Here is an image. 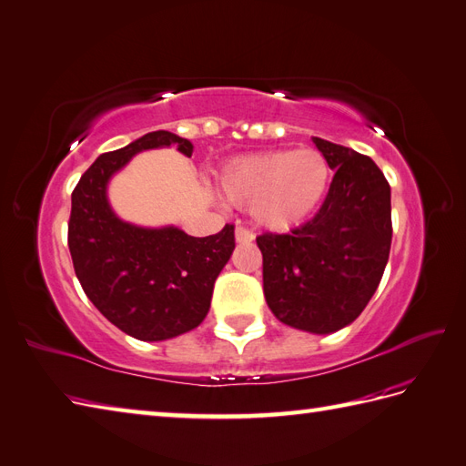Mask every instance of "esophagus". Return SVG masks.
Returning <instances> with one entry per match:
<instances>
[{"label": "esophagus", "mask_w": 466, "mask_h": 466, "mask_svg": "<svg viewBox=\"0 0 466 466\" xmlns=\"http://www.w3.org/2000/svg\"><path fill=\"white\" fill-rule=\"evenodd\" d=\"M235 238H237V243H250L255 238V233L250 231L248 228H243V225H237Z\"/></svg>", "instance_id": "esophagus-1"}]
</instances>
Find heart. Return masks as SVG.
<instances>
[{
    "mask_svg": "<svg viewBox=\"0 0 466 466\" xmlns=\"http://www.w3.org/2000/svg\"><path fill=\"white\" fill-rule=\"evenodd\" d=\"M329 174V162L318 148H284L231 162L221 174V187L233 204L253 206L262 228L286 231L318 209Z\"/></svg>",
    "mask_w": 466,
    "mask_h": 466,
    "instance_id": "heart-1",
    "label": "heart"
}]
</instances>
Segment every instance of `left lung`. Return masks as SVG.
<instances>
[{"instance_id":"obj_1","label":"left lung","mask_w":466,"mask_h":466,"mask_svg":"<svg viewBox=\"0 0 466 466\" xmlns=\"http://www.w3.org/2000/svg\"><path fill=\"white\" fill-rule=\"evenodd\" d=\"M335 170L316 216L290 233H262V288L276 319L309 333H333L367 308L392 245L390 184L372 158L319 137Z\"/></svg>"}]
</instances>
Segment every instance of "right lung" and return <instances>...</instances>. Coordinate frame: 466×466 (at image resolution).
<instances>
[{
  "label": "right lung",
  "instance_id": "add662e5",
  "mask_svg": "<svg viewBox=\"0 0 466 466\" xmlns=\"http://www.w3.org/2000/svg\"><path fill=\"white\" fill-rule=\"evenodd\" d=\"M172 143L192 157L194 147L182 137L147 133L99 155L72 192L68 248L82 290L104 318L139 341H165L202 323L213 284L235 248L231 223L216 235L192 237L176 228H137L111 211V174L141 150Z\"/></svg>",
  "mask_w": 466,
  "mask_h": 466
}]
</instances>
